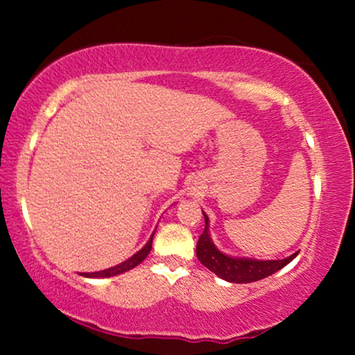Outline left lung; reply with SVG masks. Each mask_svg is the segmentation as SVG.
<instances>
[{"instance_id":"1","label":"left lung","mask_w":355,"mask_h":355,"mask_svg":"<svg viewBox=\"0 0 355 355\" xmlns=\"http://www.w3.org/2000/svg\"><path fill=\"white\" fill-rule=\"evenodd\" d=\"M205 216V230L197 242V257L203 266L213 271L221 279L230 281V283H254L266 278V276L276 273V271L284 268L289 261L297 257L295 252L288 259L283 260H252V259H236V257L225 255L213 244L208 234V218Z\"/></svg>"}]
</instances>
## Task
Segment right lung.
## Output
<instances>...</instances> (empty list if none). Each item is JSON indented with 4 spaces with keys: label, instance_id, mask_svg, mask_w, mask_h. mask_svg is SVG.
I'll list each match as a JSON object with an SVG mask.
<instances>
[{
    "label": "right lung",
    "instance_id": "obj_1",
    "mask_svg": "<svg viewBox=\"0 0 355 355\" xmlns=\"http://www.w3.org/2000/svg\"><path fill=\"white\" fill-rule=\"evenodd\" d=\"M155 234V232H153ZM153 234L150 236V239L147 244H145L142 249H140L137 254H134L130 259L124 260L123 263L116 265V266H111L108 270H103V271H95V273H84L82 276H87V278H110V276H116V275H121L124 273V271L128 270H132L134 266H137L139 263H142L145 260V257L148 255V252L152 250V241H153Z\"/></svg>",
    "mask_w": 355,
    "mask_h": 355
}]
</instances>
